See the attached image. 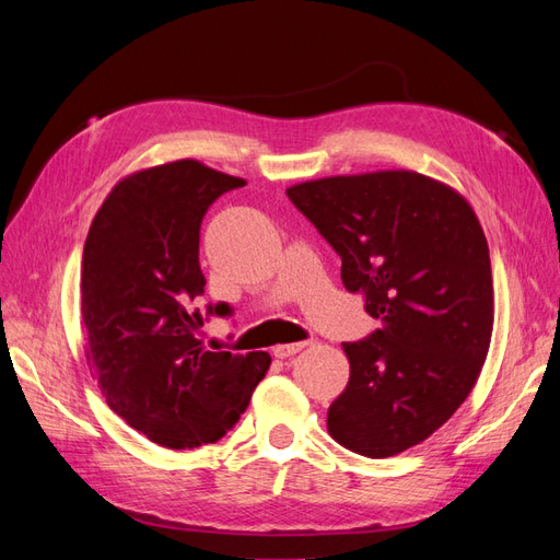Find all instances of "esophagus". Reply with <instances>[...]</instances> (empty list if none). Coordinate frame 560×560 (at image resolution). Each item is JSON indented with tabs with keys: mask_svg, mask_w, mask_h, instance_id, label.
<instances>
[{
	"mask_svg": "<svg viewBox=\"0 0 560 560\" xmlns=\"http://www.w3.org/2000/svg\"><path fill=\"white\" fill-rule=\"evenodd\" d=\"M306 346H308V341H301V343H280V346L273 348V354H276L278 360H287V358H292V354L301 352Z\"/></svg>",
	"mask_w": 560,
	"mask_h": 560,
	"instance_id": "34e87169",
	"label": "esophagus"
}]
</instances>
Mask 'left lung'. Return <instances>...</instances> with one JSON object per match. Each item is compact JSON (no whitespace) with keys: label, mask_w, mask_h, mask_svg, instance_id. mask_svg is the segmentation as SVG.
<instances>
[{"label":"left lung","mask_w":560,"mask_h":560,"mask_svg":"<svg viewBox=\"0 0 560 560\" xmlns=\"http://www.w3.org/2000/svg\"><path fill=\"white\" fill-rule=\"evenodd\" d=\"M338 257L346 290L381 322L343 343L350 381L327 430L389 457L444 425L477 383L493 334L483 229L451 186L411 171L303 182L287 189Z\"/></svg>","instance_id":"left-lung-1"}]
</instances>
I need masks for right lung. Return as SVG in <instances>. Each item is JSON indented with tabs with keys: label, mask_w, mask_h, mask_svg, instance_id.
<instances>
[{
	"label": "right lung",
	"mask_w": 560,
	"mask_h": 560,
	"mask_svg": "<svg viewBox=\"0 0 560 560\" xmlns=\"http://www.w3.org/2000/svg\"><path fill=\"white\" fill-rule=\"evenodd\" d=\"M245 179L184 159L118 182L97 210L81 261L86 358L109 409L165 448L222 439L245 413L270 366L268 352L202 348L196 329L229 303L206 292L200 224L212 202Z\"/></svg>",
	"instance_id": "1"
}]
</instances>
